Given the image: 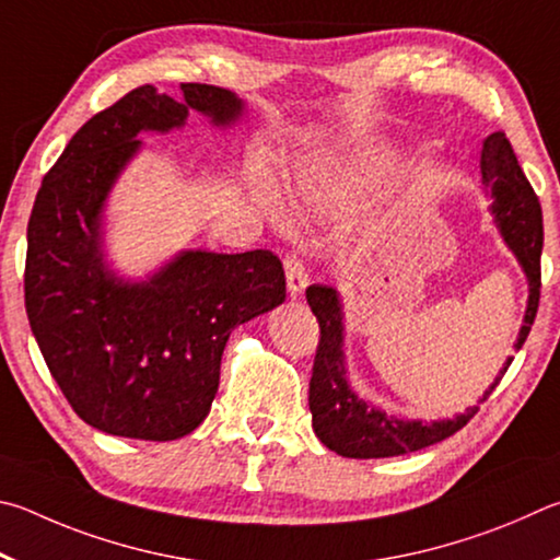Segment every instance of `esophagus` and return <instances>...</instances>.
<instances>
[{
  "label": "esophagus",
  "mask_w": 560,
  "mask_h": 560,
  "mask_svg": "<svg viewBox=\"0 0 560 560\" xmlns=\"http://www.w3.org/2000/svg\"><path fill=\"white\" fill-rule=\"evenodd\" d=\"M285 278H288V290H290V298H302V292L307 288V270L305 265H302L298 258H285Z\"/></svg>",
  "instance_id": "1"
}]
</instances>
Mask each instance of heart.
Wrapping results in <instances>:
<instances>
[{"label": "heart", "instance_id": "obj_1", "mask_svg": "<svg viewBox=\"0 0 560 560\" xmlns=\"http://www.w3.org/2000/svg\"><path fill=\"white\" fill-rule=\"evenodd\" d=\"M357 174V172H354ZM305 191L307 194H312L315 191V186H305ZM255 201H258V206L262 209V213L268 215V219L275 223V225H288V221H290V215H288V209H285V203H282V199H280V194L272 189V186H268V184H260L258 189H255Z\"/></svg>", "mask_w": 560, "mask_h": 560}]
</instances>
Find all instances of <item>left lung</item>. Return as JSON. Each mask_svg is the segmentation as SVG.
Returning a JSON list of instances; mask_svg holds the SVG:
<instances>
[{"mask_svg":"<svg viewBox=\"0 0 560 560\" xmlns=\"http://www.w3.org/2000/svg\"><path fill=\"white\" fill-rule=\"evenodd\" d=\"M485 191L492 196V215L506 248L522 265L528 280V302L524 325L518 329L514 349L518 351L532 331L536 319L538 298H541V248H544V219L541 203L534 194L532 184L516 162L512 144L504 132H492L482 142V156H479ZM307 302L319 322V347L312 366L310 378V410L315 435L329 450L341 457L371 459V457H396L416 453L440 440L455 435L459 428L475 418L479 404L492 396L499 381L506 374L512 359L499 369L494 384L485 390L479 404L467 408L455 418L433 420H406L388 416L386 410L371 406L366 398H359L357 390L347 381V359H345V312H341V298L329 285H310Z\"/></svg>","mask_w":560,"mask_h":560,"instance_id":"obj_1","label":"left lung"}]
</instances>
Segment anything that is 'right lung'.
<instances>
[{
  "label": "right lung",
  "instance_id": "right-lung-1",
  "mask_svg": "<svg viewBox=\"0 0 560 560\" xmlns=\"http://www.w3.org/2000/svg\"><path fill=\"white\" fill-rule=\"evenodd\" d=\"M182 93L179 103L140 85L93 115L44 176L26 231V315L58 388L88 425L156 443L203 423L231 331L285 302L270 250H182L147 280L105 260V201L142 150L137 135L179 130L189 110L215 127L243 117L225 88Z\"/></svg>",
  "mask_w": 560,
  "mask_h": 560
}]
</instances>
